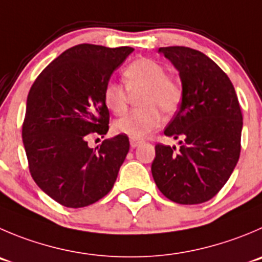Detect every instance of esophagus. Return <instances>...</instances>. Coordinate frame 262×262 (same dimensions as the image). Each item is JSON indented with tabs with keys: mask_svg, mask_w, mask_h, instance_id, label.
Masks as SVG:
<instances>
[{
	"mask_svg": "<svg viewBox=\"0 0 262 262\" xmlns=\"http://www.w3.org/2000/svg\"><path fill=\"white\" fill-rule=\"evenodd\" d=\"M140 144H143V140H141V139H135V138L129 139V145H131V148H136V146H139Z\"/></svg>",
	"mask_w": 262,
	"mask_h": 262,
	"instance_id": "34e87169",
	"label": "esophagus"
}]
</instances>
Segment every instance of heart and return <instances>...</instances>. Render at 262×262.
Listing matches in <instances>:
<instances>
[{
  "label": "heart",
  "instance_id": "b5f03b06",
  "mask_svg": "<svg viewBox=\"0 0 262 262\" xmlns=\"http://www.w3.org/2000/svg\"><path fill=\"white\" fill-rule=\"evenodd\" d=\"M123 78L129 92L141 91L138 103L140 108L129 112L114 122L118 134L140 139L149 135L161 124V112L172 114L178 111L183 98V90L175 79L166 76V69L157 61L140 58L123 71ZM118 82L105 84L103 98L105 105L113 113L126 112L128 92Z\"/></svg>",
  "mask_w": 262,
  "mask_h": 262
}]
</instances>
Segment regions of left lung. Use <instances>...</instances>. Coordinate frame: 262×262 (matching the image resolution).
Wrapping results in <instances>:
<instances>
[{"label":"left lung","mask_w":262,"mask_h":262,"mask_svg":"<svg viewBox=\"0 0 262 262\" xmlns=\"http://www.w3.org/2000/svg\"><path fill=\"white\" fill-rule=\"evenodd\" d=\"M181 79L180 109L164 129L175 145H156L151 175L166 198L180 204L210 201L230 178L241 154L243 127L235 90L220 67L201 51L159 47Z\"/></svg>","instance_id":"1"}]
</instances>
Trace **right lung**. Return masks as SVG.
<instances>
[{"mask_svg": "<svg viewBox=\"0 0 262 262\" xmlns=\"http://www.w3.org/2000/svg\"><path fill=\"white\" fill-rule=\"evenodd\" d=\"M133 51L77 45L50 63L31 87L23 123L29 171L39 189L66 207H86L105 196L128 153L126 135L95 149L87 139L108 133L104 87Z\"/></svg>", "mask_w": 262, "mask_h": 262, "instance_id": "1", "label": "right lung"}]
</instances>
